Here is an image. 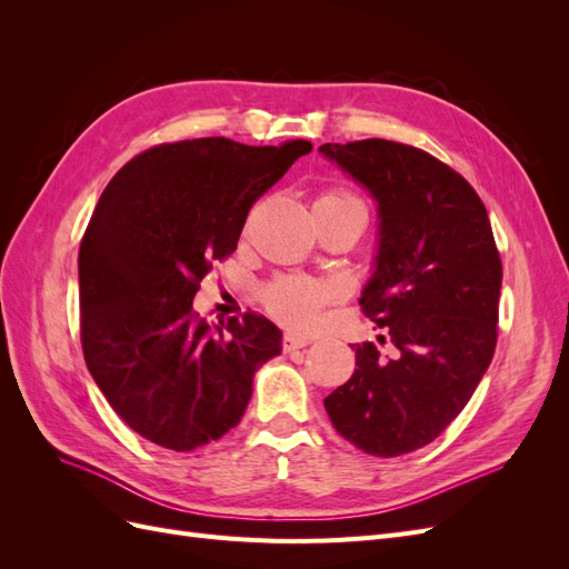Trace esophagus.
<instances>
[{
  "mask_svg": "<svg viewBox=\"0 0 569 569\" xmlns=\"http://www.w3.org/2000/svg\"><path fill=\"white\" fill-rule=\"evenodd\" d=\"M313 339L311 337H303V335H295V332H287L284 337H282V351L284 353H289V351H297V349H303V347H308V343H311Z\"/></svg>",
  "mask_w": 569,
  "mask_h": 569,
  "instance_id": "34e87169",
  "label": "esophagus"
}]
</instances>
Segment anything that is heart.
I'll list each match as a JSON object with an SVG mask.
<instances>
[{
	"label": "heart",
	"mask_w": 569,
	"mask_h": 569,
	"mask_svg": "<svg viewBox=\"0 0 569 569\" xmlns=\"http://www.w3.org/2000/svg\"><path fill=\"white\" fill-rule=\"evenodd\" d=\"M316 211L349 218L363 230L368 222V206L353 189L343 184L327 187L316 201ZM341 297V287L330 280L303 278V274H278L261 289L266 311L282 325L306 330L318 322L322 308Z\"/></svg>",
	"instance_id": "heart-1"
}]
</instances>
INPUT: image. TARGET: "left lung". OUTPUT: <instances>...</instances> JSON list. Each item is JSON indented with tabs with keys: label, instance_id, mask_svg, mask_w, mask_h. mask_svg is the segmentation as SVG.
I'll return each instance as SVG.
<instances>
[{
	"label": "left lung",
	"instance_id": "1",
	"mask_svg": "<svg viewBox=\"0 0 569 569\" xmlns=\"http://www.w3.org/2000/svg\"><path fill=\"white\" fill-rule=\"evenodd\" d=\"M320 151L380 206V253L360 311L399 349L385 358L372 341L356 343V370L325 410L356 449L396 458L435 441L485 377L501 256L472 184L432 153L375 137Z\"/></svg>",
	"mask_w": 569,
	"mask_h": 569
}]
</instances>
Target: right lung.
I'll return each instance as SVG.
<instances>
[{"instance_id": "right-lung-1", "label": "right lung", "mask_w": 569, "mask_h": 569, "mask_svg": "<svg viewBox=\"0 0 569 569\" xmlns=\"http://www.w3.org/2000/svg\"><path fill=\"white\" fill-rule=\"evenodd\" d=\"M311 149L163 142L101 192L78 256L80 341L97 387L137 435L194 451L242 420L253 372L280 353L282 335L253 311L211 325L192 299L237 249L251 206Z\"/></svg>"}]
</instances>
